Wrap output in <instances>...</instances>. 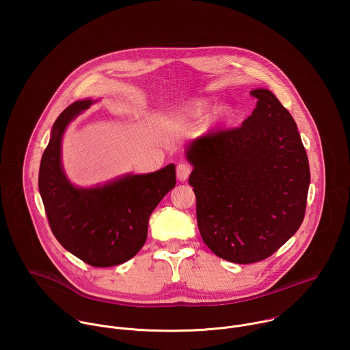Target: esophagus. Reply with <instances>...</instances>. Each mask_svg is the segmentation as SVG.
I'll return each instance as SVG.
<instances>
[{
  "mask_svg": "<svg viewBox=\"0 0 350 350\" xmlns=\"http://www.w3.org/2000/svg\"><path fill=\"white\" fill-rule=\"evenodd\" d=\"M191 170H192V167H191L189 165H187V163H180V165L177 166V178H178L180 181H185V180L189 177Z\"/></svg>",
  "mask_w": 350,
  "mask_h": 350,
  "instance_id": "34e87169",
  "label": "esophagus"
}]
</instances>
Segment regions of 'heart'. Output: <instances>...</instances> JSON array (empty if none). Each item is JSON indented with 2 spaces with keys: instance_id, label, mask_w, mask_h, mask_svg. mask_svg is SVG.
I'll return each instance as SVG.
<instances>
[{
  "instance_id": "b5f03b06",
  "label": "heart",
  "mask_w": 350,
  "mask_h": 350,
  "mask_svg": "<svg viewBox=\"0 0 350 350\" xmlns=\"http://www.w3.org/2000/svg\"><path fill=\"white\" fill-rule=\"evenodd\" d=\"M215 104L209 98H196L187 103L178 112V118L184 122H202L213 112ZM237 109L232 105H224L217 112V119L221 122H230L235 118Z\"/></svg>"
}]
</instances>
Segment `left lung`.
Masks as SVG:
<instances>
[{"instance_id": "left-lung-1", "label": "left lung", "mask_w": 350, "mask_h": 350, "mask_svg": "<svg viewBox=\"0 0 350 350\" xmlns=\"http://www.w3.org/2000/svg\"><path fill=\"white\" fill-rule=\"evenodd\" d=\"M251 94L258 104L241 127L198 137L185 149L199 232L215 255L239 265L269 258L297 231L310 184L293 118L270 90Z\"/></svg>"}]
</instances>
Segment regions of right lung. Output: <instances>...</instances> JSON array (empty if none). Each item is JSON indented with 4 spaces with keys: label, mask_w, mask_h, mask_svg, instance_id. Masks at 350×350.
<instances>
[{
    "label": "right lung",
    "mask_w": 350,
    "mask_h": 350,
    "mask_svg": "<svg viewBox=\"0 0 350 350\" xmlns=\"http://www.w3.org/2000/svg\"><path fill=\"white\" fill-rule=\"evenodd\" d=\"M94 103L80 99L55 120L40 163L38 189L49 227L66 251L91 266L111 267L144 246L149 216L176 185V166L88 188L72 184L62 166V138L69 123Z\"/></svg>",
    "instance_id": "1"
}]
</instances>
